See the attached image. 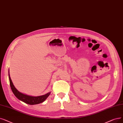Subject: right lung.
Listing matches in <instances>:
<instances>
[{
    "instance_id": "obj_1",
    "label": "right lung",
    "mask_w": 123,
    "mask_h": 123,
    "mask_svg": "<svg viewBox=\"0 0 123 123\" xmlns=\"http://www.w3.org/2000/svg\"><path fill=\"white\" fill-rule=\"evenodd\" d=\"M8 76H9V83H10V86L11 87L13 93V94L19 100L24 102L25 103H26V104L31 105L40 104V103L44 101L45 99L48 97V96L50 94V92H49L45 95L36 96V97L31 96L24 94L23 93L19 92L16 89L15 87L14 86L13 83L12 81L10 76H9V74H8Z\"/></svg>"
}]
</instances>
